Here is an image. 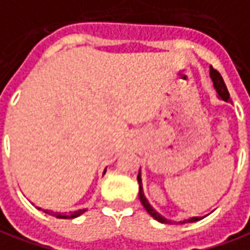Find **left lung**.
Listing matches in <instances>:
<instances>
[{"label": "left lung", "instance_id": "1", "mask_svg": "<svg viewBox=\"0 0 250 250\" xmlns=\"http://www.w3.org/2000/svg\"><path fill=\"white\" fill-rule=\"evenodd\" d=\"M210 77L211 80H212V83H214V89L216 90V93H218V97L221 99V100L225 101H230V95H229V90L226 88V85L223 83V78L222 76L215 70V69H212L210 66ZM138 184H139V200H141V203L143 204V207L146 208V211L149 212L150 215L154 218L155 221H158V222L161 223H167V225H184V223H192V222H198L200 219H203V216H192L189 219H184V221H180V222H173V221H169L167 219L165 216H162L160 212H157V211L151 207V204L149 203V200L146 199L145 196V193H143V187H142V177H141V169H139V172H138Z\"/></svg>", "mask_w": 250, "mask_h": 250}]
</instances>
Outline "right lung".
I'll use <instances>...</instances> for the list:
<instances>
[{
	"label": "right lung",
	"instance_id": "obj_1",
	"mask_svg": "<svg viewBox=\"0 0 250 250\" xmlns=\"http://www.w3.org/2000/svg\"><path fill=\"white\" fill-rule=\"evenodd\" d=\"M107 170V169H105ZM105 170H104V173H105ZM39 210H42L40 207H38ZM46 214L52 216H57V218H61V219H73V218H77V216L83 215V212L86 211V208H83V210H77L74 212H70V214H61V212H54V211H48V210H43Z\"/></svg>",
	"mask_w": 250,
	"mask_h": 250
}]
</instances>
